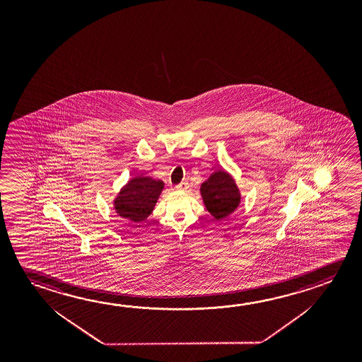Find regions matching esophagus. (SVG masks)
<instances>
[{
	"instance_id": "esophagus-1",
	"label": "esophagus",
	"mask_w": 362,
	"mask_h": 362,
	"mask_svg": "<svg viewBox=\"0 0 362 362\" xmlns=\"http://www.w3.org/2000/svg\"><path fill=\"white\" fill-rule=\"evenodd\" d=\"M175 188L178 190H182V192H185V190H188V188H189V184L187 183V182H182Z\"/></svg>"
}]
</instances>
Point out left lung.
I'll return each instance as SVG.
<instances>
[{
  "label": "left lung",
  "mask_w": 362,
  "mask_h": 362,
  "mask_svg": "<svg viewBox=\"0 0 362 362\" xmlns=\"http://www.w3.org/2000/svg\"><path fill=\"white\" fill-rule=\"evenodd\" d=\"M202 199L209 214L217 221L228 217L241 203V190L230 173L218 169L201 184Z\"/></svg>",
  "instance_id": "left-lung-1"
}]
</instances>
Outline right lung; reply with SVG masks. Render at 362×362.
Here are the masks:
<instances>
[{
	"mask_svg": "<svg viewBox=\"0 0 362 362\" xmlns=\"http://www.w3.org/2000/svg\"><path fill=\"white\" fill-rule=\"evenodd\" d=\"M164 190V182L146 174H137L119 190L112 201L113 209L121 218L141 223L153 214Z\"/></svg>",
	"mask_w": 362,
	"mask_h": 362,
	"instance_id": "1",
	"label": "right lung"
}]
</instances>
